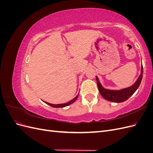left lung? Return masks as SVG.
Returning <instances> with one entry per match:
<instances>
[{"instance_id":"8db88e82","label":"left lung","mask_w":153,"mask_h":153,"mask_svg":"<svg viewBox=\"0 0 153 153\" xmlns=\"http://www.w3.org/2000/svg\"><path fill=\"white\" fill-rule=\"evenodd\" d=\"M143 75V66L142 64L141 66V71L139 76L137 78L136 82L134 83L131 86L123 88L121 89L113 90V89H108L105 88L100 83L98 77L96 76V82L97 85H98V89L100 93L103 96L105 100L112 101L114 103H121L123 101H126L129 97H131L135 92L137 90L139 87Z\"/></svg>"}]
</instances>
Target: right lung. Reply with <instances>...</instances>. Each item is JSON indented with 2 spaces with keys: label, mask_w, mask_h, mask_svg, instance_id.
<instances>
[{
  "label": "right lung",
  "mask_w": 153,
  "mask_h": 153,
  "mask_svg": "<svg viewBox=\"0 0 153 153\" xmlns=\"http://www.w3.org/2000/svg\"><path fill=\"white\" fill-rule=\"evenodd\" d=\"M78 95H77L76 97H75V98H74L73 100H71V101H69V102H68V103H61V104L53 105V104H52V103H49L46 102V101H43V102H45V103H47V105H50V106H52V107H54V108H63V107H65V106H68V105H71V104H72L73 103L75 102V101L76 100V99L78 98Z\"/></svg>",
  "instance_id": "add662e5"
}]
</instances>
